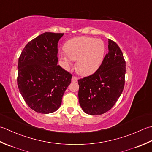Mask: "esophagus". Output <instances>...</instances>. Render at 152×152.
Returning a JSON list of instances; mask_svg holds the SVG:
<instances>
[{"label":"esophagus","mask_w":152,"mask_h":152,"mask_svg":"<svg viewBox=\"0 0 152 152\" xmlns=\"http://www.w3.org/2000/svg\"><path fill=\"white\" fill-rule=\"evenodd\" d=\"M77 80H78V78L75 76H73L72 79V82H77Z\"/></svg>","instance_id":"obj_1"}]
</instances>
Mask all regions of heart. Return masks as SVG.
Instances as JSON below:
<instances>
[{"instance_id": "heart-1", "label": "heart", "mask_w": 152, "mask_h": 152, "mask_svg": "<svg viewBox=\"0 0 152 152\" xmlns=\"http://www.w3.org/2000/svg\"><path fill=\"white\" fill-rule=\"evenodd\" d=\"M66 54L59 56L67 67L72 65V60H77V69L84 75L94 73L103 61L106 46L101 39L90 37H75L67 41L64 46Z\"/></svg>"}]
</instances>
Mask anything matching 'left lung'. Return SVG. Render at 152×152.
Masks as SVG:
<instances>
[{"label":"left lung","instance_id":"left-lung-1","mask_svg":"<svg viewBox=\"0 0 152 152\" xmlns=\"http://www.w3.org/2000/svg\"><path fill=\"white\" fill-rule=\"evenodd\" d=\"M108 50L95 73L78 80L80 106L89 115H101L111 109L125 86L126 63L123 52L110 39Z\"/></svg>","mask_w":152,"mask_h":152}]
</instances>
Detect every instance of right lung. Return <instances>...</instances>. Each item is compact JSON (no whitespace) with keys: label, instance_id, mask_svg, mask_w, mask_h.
<instances>
[{"label":"right lung","instance_id":"add662e5","mask_svg":"<svg viewBox=\"0 0 152 152\" xmlns=\"http://www.w3.org/2000/svg\"><path fill=\"white\" fill-rule=\"evenodd\" d=\"M64 33L46 32L25 46L18 60V86L36 112L53 113L61 104L72 75L58 66V42Z\"/></svg>","mask_w":152,"mask_h":152}]
</instances>
